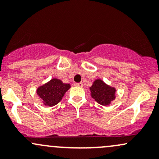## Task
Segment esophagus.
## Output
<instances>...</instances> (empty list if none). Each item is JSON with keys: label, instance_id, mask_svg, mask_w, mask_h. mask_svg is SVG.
Wrapping results in <instances>:
<instances>
[{"label": "esophagus", "instance_id": "1", "mask_svg": "<svg viewBox=\"0 0 159 159\" xmlns=\"http://www.w3.org/2000/svg\"><path fill=\"white\" fill-rule=\"evenodd\" d=\"M75 85L77 86V87H83V83H82V82H80V83H76Z\"/></svg>", "mask_w": 159, "mask_h": 159}]
</instances>
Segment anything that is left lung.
<instances>
[{
    "label": "left lung",
    "mask_w": 159,
    "mask_h": 159,
    "mask_svg": "<svg viewBox=\"0 0 159 159\" xmlns=\"http://www.w3.org/2000/svg\"><path fill=\"white\" fill-rule=\"evenodd\" d=\"M90 90L91 97L104 106L110 105L116 98V88L107 85L101 79L95 80Z\"/></svg>",
    "instance_id": "left-lung-1"
}]
</instances>
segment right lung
Segmentation results:
<instances>
[{"mask_svg":"<svg viewBox=\"0 0 159 159\" xmlns=\"http://www.w3.org/2000/svg\"><path fill=\"white\" fill-rule=\"evenodd\" d=\"M70 87L69 84H65L61 80L54 78L39 86L36 90V94L43 100L44 105L52 107L61 101L66 92Z\"/></svg>","mask_w":159,"mask_h":159,"instance_id":"obj_1","label":"right lung"}]
</instances>
